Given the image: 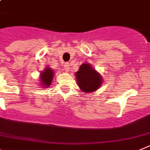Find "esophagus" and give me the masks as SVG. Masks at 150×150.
Returning a JSON list of instances; mask_svg holds the SVG:
<instances>
[{"label": "esophagus", "mask_w": 150, "mask_h": 150, "mask_svg": "<svg viewBox=\"0 0 150 150\" xmlns=\"http://www.w3.org/2000/svg\"><path fill=\"white\" fill-rule=\"evenodd\" d=\"M63 67H64V69L66 70V71H69L70 69V64L69 62H66L64 64V66H63Z\"/></svg>", "instance_id": "1"}]
</instances>
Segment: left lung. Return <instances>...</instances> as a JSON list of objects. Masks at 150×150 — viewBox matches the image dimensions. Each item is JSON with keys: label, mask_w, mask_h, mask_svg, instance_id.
<instances>
[{"label": "left lung", "mask_w": 150, "mask_h": 150, "mask_svg": "<svg viewBox=\"0 0 150 150\" xmlns=\"http://www.w3.org/2000/svg\"><path fill=\"white\" fill-rule=\"evenodd\" d=\"M77 83L84 92H93L97 91L103 83V79L94 68L89 63H84L75 73Z\"/></svg>", "instance_id": "1"}]
</instances>
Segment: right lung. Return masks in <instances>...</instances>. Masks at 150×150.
<instances>
[{
  "instance_id": "1",
  "label": "right lung",
  "mask_w": 150,
  "mask_h": 150,
  "mask_svg": "<svg viewBox=\"0 0 150 150\" xmlns=\"http://www.w3.org/2000/svg\"><path fill=\"white\" fill-rule=\"evenodd\" d=\"M53 75H54L53 71L48 66L44 69V71H41V75H40V80H41L42 88L48 87L51 84L53 79Z\"/></svg>"
}]
</instances>
